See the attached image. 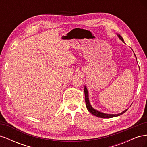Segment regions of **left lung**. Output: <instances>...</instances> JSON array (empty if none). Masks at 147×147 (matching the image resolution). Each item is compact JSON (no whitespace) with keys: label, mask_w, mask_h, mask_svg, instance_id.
<instances>
[{"label":"left lung","mask_w":147,"mask_h":147,"mask_svg":"<svg viewBox=\"0 0 147 147\" xmlns=\"http://www.w3.org/2000/svg\"><path fill=\"white\" fill-rule=\"evenodd\" d=\"M118 37L121 40L124 42V40L122 38V37L120 35H118ZM136 56V55H135ZM84 94H85V102H86V108L88 110L89 112H90L91 113H92L93 115H94V116L97 117H99V118H113V117H117V116H119V115H122L123 113H125L127 110L123 111V112L121 113H119L117 115H110V114H105V113H103L102 112H99V111H97L96 110H95L94 109H93L91 105L90 104V101H89V99H88V90H87V88L86 87H84Z\"/></svg>","instance_id":"1"}]
</instances>
